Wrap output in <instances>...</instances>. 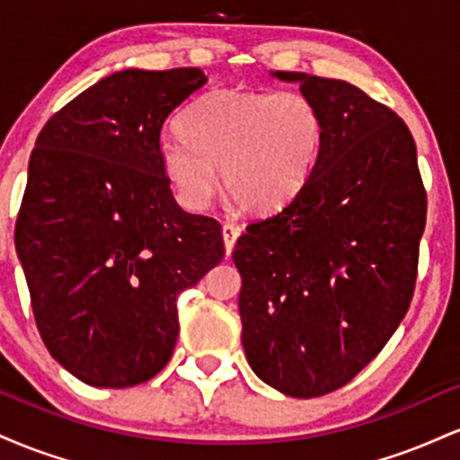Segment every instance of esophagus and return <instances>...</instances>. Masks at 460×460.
<instances>
[{
    "label": "esophagus",
    "mask_w": 460,
    "mask_h": 460,
    "mask_svg": "<svg viewBox=\"0 0 460 460\" xmlns=\"http://www.w3.org/2000/svg\"><path fill=\"white\" fill-rule=\"evenodd\" d=\"M240 234H242V229L237 225H229V223L223 225V240H225V252H226V255L234 251L235 240L240 237Z\"/></svg>",
    "instance_id": "obj_1"
}]
</instances>
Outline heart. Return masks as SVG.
Segmentation results:
<instances>
[{
	"label": "heart",
	"instance_id": "b5f03b06",
	"mask_svg": "<svg viewBox=\"0 0 460 460\" xmlns=\"http://www.w3.org/2000/svg\"><path fill=\"white\" fill-rule=\"evenodd\" d=\"M181 136L162 140L160 164L179 203L205 208L216 190L248 214H272L307 186L326 125L318 103L298 91L225 88L200 97L179 120Z\"/></svg>",
	"mask_w": 460,
	"mask_h": 460
}]
</instances>
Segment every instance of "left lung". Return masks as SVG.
Instances as JSON below:
<instances>
[{
	"label": "left lung",
	"mask_w": 460,
	"mask_h": 460,
	"mask_svg": "<svg viewBox=\"0 0 460 460\" xmlns=\"http://www.w3.org/2000/svg\"><path fill=\"white\" fill-rule=\"evenodd\" d=\"M270 75L318 103L326 138L303 192L237 237L242 346L263 383L315 398L352 381L406 315L426 192L398 114L344 79Z\"/></svg>",
	"instance_id": "1"
}]
</instances>
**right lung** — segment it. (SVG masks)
<instances>
[{
	"instance_id": "add662e5",
	"label": "right lung",
	"mask_w": 460,
	"mask_h": 460,
	"mask_svg": "<svg viewBox=\"0 0 460 460\" xmlns=\"http://www.w3.org/2000/svg\"><path fill=\"white\" fill-rule=\"evenodd\" d=\"M200 68H125L47 120L14 246L49 355L93 387H134L177 344L179 294L225 255L220 225L183 212L162 171L166 119Z\"/></svg>"
}]
</instances>
